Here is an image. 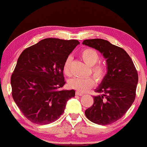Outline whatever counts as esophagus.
I'll list each match as a JSON object with an SVG mask.
<instances>
[{
	"instance_id": "esophagus-1",
	"label": "esophagus",
	"mask_w": 147,
	"mask_h": 147,
	"mask_svg": "<svg viewBox=\"0 0 147 147\" xmlns=\"http://www.w3.org/2000/svg\"><path fill=\"white\" fill-rule=\"evenodd\" d=\"M76 95H79V96H83L84 94L82 93V92H79V91H77V92H76Z\"/></svg>"
}]
</instances>
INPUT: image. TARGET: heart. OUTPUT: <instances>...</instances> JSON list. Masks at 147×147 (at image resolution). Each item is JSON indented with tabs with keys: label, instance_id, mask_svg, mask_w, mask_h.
<instances>
[{
	"label": "heart",
	"instance_id": "b5f03b06",
	"mask_svg": "<svg viewBox=\"0 0 147 147\" xmlns=\"http://www.w3.org/2000/svg\"><path fill=\"white\" fill-rule=\"evenodd\" d=\"M82 57L84 61L90 66H92V72L97 81L100 82L106 74V68L102 65H95L99 60V55L95 50L87 48L82 52ZM71 57H68L64 62L63 65V72L66 75H70V66L71 63ZM94 66L93 67V65ZM95 79L92 77H74L70 79L68 84L70 88L79 92H86L95 84Z\"/></svg>",
	"mask_w": 147,
	"mask_h": 147
}]
</instances>
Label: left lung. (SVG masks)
I'll return each instance as SVG.
<instances>
[{
	"instance_id": "obj_1",
	"label": "left lung",
	"mask_w": 147,
	"mask_h": 147,
	"mask_svg": "<svg viewBox=\"0 0 147 147\" xmlns=\"http://www.w3.org/2000/svg\"><path fill=\"white\" fill-rule=\"evenodd\" d=\"M82 44L98 50L106 59V74L95 91L94 103L85 111L89 120L99 125L113 123L126 113L136 98L137 70L124 49L101 38L84 40Z\"/></svg>"
}]
</instances>
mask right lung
Masks as SVG:
<instances>
[{
	"label": "right lung",
	"mask_w": 147,
	"mask_h": 147,
	"mask_svg": "<svg viewBox=\"0 0 147 147\" xmlns=\"http://www.w3.org/2000/svg\"><path fill=\"white\" fill-rule=\"evenodd\" d=\"M79 42L48 38L26 48L11 77L12 97L24 116L37 124H48L63 113L75 91L65 84L63 65Z\"/></svg>",
	"instance_id": "1"
}]
</instances>
